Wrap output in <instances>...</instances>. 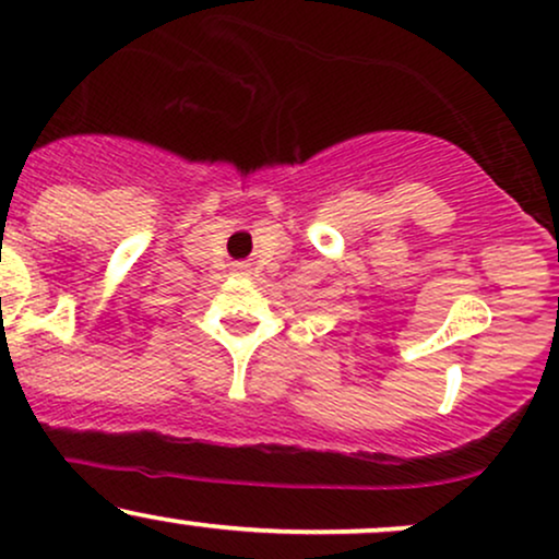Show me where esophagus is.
<instances>
[{"label":"esophagus","mask_w":559,"mask_h":559,"mask_svg":"<svg viewBox=\"0 0 559 559\" xmlns=\"http://www.w3.org/2000/svg\"><path fill=\"white\" fill-rule=\"evenodd\" d=\"M247 267H249L247 262H236V271H241V273H243V271H247Z\"/></svg>","instance_id":"1"}]
</instances>
